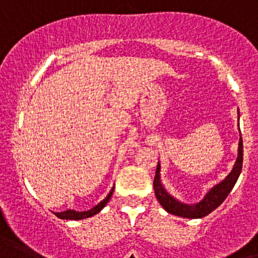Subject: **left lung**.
<instances>
[{
    "instance_id": "8db88e82",
    "label": "left lung",
    "mask_w": 258,
    "mask_h": 258,
    "mask_svg": "<svg viewBox=\"0 0 258 258\" xmlns=\"http://www.w3.org/2000/svg\"><path fill=\"white\" fill-rule=\"evenodd\" d=\"M238 121H239V110H238ZM238 130H239V122H238ZM243 164V141L242 135L239 131V143H238V156L235 159V163L233 165L232 170L228 173V175L220 182L214 184L205 195L196 204H184L175 199L174 196L167 191L162 182L160 177V163L158 162L156 167L155 178H154V192L158 199L159 204L162 205L167 213L173 214L175 216L187 219H200L204 216L209 215L211 211L215 210L219 205L223 204V201L227 199L228 195L233 189L234 184L237 183L238 178H239L240 172H242Z\"/></svg>"
}]
</instances>
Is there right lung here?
I'll use <instances>...</instances> for the list:
<instances>
[{"mask_svg": "<svg viewBox=\"0 0 258 258\" xmlns=\"http://www.w3.org/2000/svg\"><path fill=\"white\" fill-rule=\"evenodd\" d=\"M113 191H114V187H112V189L109 191V194L107 195V197H105L103 201H100L98 205L94 206L93 209H90V210H88V211H76V210H71V209H70V210L62 211V213H53V214H54L57 218L64 219V220H83V219L90 218V216L96 215V214L99 213V211L102 210L105 205H107L108 201H109L110 197H112Z\"/></svg>", "mask_w": 258, "mask_h": 258, "instance_id": "obj_1", "label": "right lung"}]
</instances>
